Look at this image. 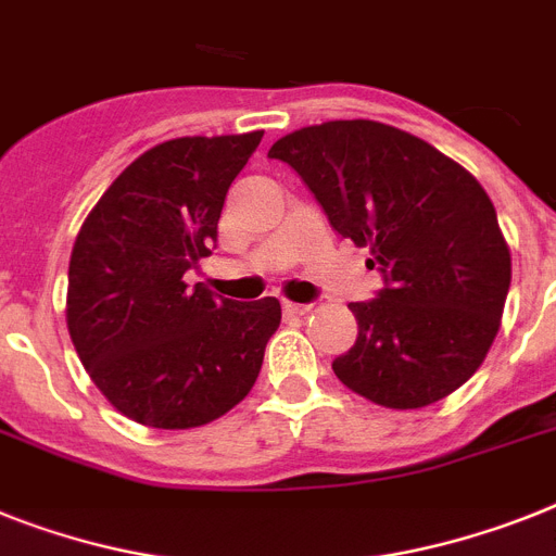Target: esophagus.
Listing matches in <instances>:
<instances>
[{
  "instance_id": "1",
  "label": "esophagus",
  "mask_w": 556,
  "mask_h": 556,
  "mask_svg": "<svg viewBox=\"0 0 556 556\" xmlns=\"http://www.w3.org/2000/svg\"><path fill=\"white\" fill-rule=\"evenodd\" d=\"M314 305H307V302H282V314L286 316H305Z\"/></svg>"
}]
</instances>
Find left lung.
I'll use <instances>...</instances> for the list:
<instances>
[{"mask_svg":"<svg viewBox=\"0 0 556 556\" xmlns=\"http://www.w3.org/2000/svg\"><path fill=\"white\" fill-rule=\"evenodd\" d=\"M268 157L311 189L336 235L370 245L384 277L350 302L356 344L336 379L381 407L415 409L455 393L501 328L511 254L492 200L464 166L379 121H328L279 138Z\"/></svg>","mask_w":556,"mask_h":556,"instance_id":"left-lung-1","label":"left lung"}]
</instances>
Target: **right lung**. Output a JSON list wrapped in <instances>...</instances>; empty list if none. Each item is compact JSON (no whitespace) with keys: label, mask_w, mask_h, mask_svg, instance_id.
I'll use <instances>...</instances> for the list:
<instances>
[{"label":"right lung","mask_w":556,"mask_h":556,"mask_svg":"<svg viewBox=\"0 0 556 556\" xmlns=\"http://www.w3.org/2000/svg\"><path fill=\"white\" fill-rule=\"evenodd\" d=\"M263 132L175 138L101 194L70 256L67 328L112 407L155 429L203 427L251 393L279 328L274 296H214L186 270L217 242L228 186Z\"/></svg>","instance_id":"right-lung-1"}]
</instances>
